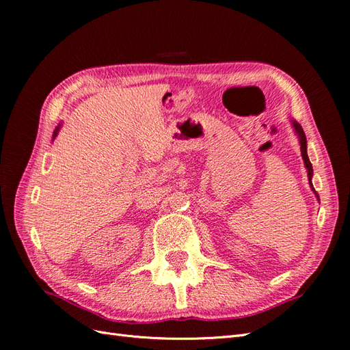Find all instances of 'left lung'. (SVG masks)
<instances>
[{
	"instance_id": "obj_1",
	"label": "left lung",
	"mask_w": 350,
	"mask_h": 350,
	"mask_svg": "<svg viewBox=\"0 0 350 350\" xmlns=\"http://www.w3.org/2000/svg\"><path fill=\"white\" fill-rule=\"evenodd\" d=\"M292 125H293V129H295L296 135H298V139H299V144H301V154H302V159H304V163H305L306 171H308V181H310V187L312 188V191L315 193V189H314L312 183H311V179H312V165H311V162H310L308 153H306V137H305V133H304V130H302L301 124H298V122L293 121V120H292ZM315 196H317V198L320 200L319 194L315 193Z\"/></svg>"
}]
</instances>
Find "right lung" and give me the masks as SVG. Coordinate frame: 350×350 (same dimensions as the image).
I'll use <instances>...</instances> for the list:
<instances>
[{"label": "right lung", "instance_id": "obj_1", "mask_svg": "<svg viewBox=\"0 0 350 350\" xmlns=\"http://www.w3.org/2000/svg\"><path fill=\"white\" fill-rule=\"evenodd\" d=\"M59 126H61V124L57 126V129H55V131H54V135H52V139H55V137H57V134H58V131H59Z\"/></svg>", "mask_w": 350, "mask_h": 350}]
</instances>
